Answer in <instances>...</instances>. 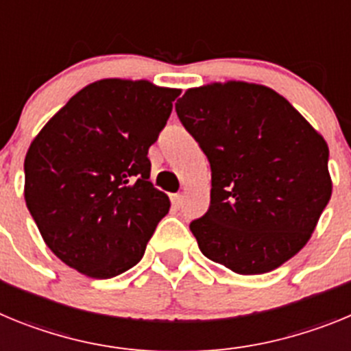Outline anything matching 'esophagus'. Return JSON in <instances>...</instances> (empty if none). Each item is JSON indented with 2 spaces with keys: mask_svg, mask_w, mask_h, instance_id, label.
I'll return each instance as SVG.
<instances>
[{
  "mask_svg": "<svg viewBox=\"0 0 351 351\" xmlns=\"http://www.w3.org/2000/svg\"><path fill=\"white\" fill-rule=\"evenodd\" d=\"M172 206L176 207V209H179V207L182 206V195L181 193L172 195Z\"/></svg>",
  "mask_w": 351,
  "mask_h": 351,
  "instance_id": "34e87169",
  "label": "esophagus"
}]
</instances>
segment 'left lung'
Returning a JSON list of instances; mask_svg holds the SVG:
<instances>
[{"instance_id":"1","label":"left lung","mask_w":351,"mask_h":351,"mask_svg":"<svg viewBox=\"0 0 351 351\" xmlns=\"http://www.w3.org/2000/svg\"><path fill=\"white\" fill-rule=\"evenodd\" d=\"M176 112L210 163V206L190 223L204 255L244 276L297 255L332 195L325 138L260 84L188 89Z\"/></svg>"}]
</instances>
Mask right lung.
Listing matches in <instances>:
<instances>
[{
    "label": "right lung",
    "mask_w": 351,
    "mask_h": 351,
    "mask_svg": "<svg viewBox=\"0 0 351 351\" xmlns=\"http://www.w3.org/2000/svg\"><path fill=\"white\" fill-rule=\"evenodd\" d=\"M179 89L104 79L71 96L31 142L24 198L61 262L96 280L137 265L170 200L156 190L149 147Z\"/></svg>",
    "instance_id": "obj_1"
}]
</instances>
